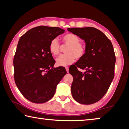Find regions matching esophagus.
<instances>
[{
    "instance_id": "1",
    "label": "esophagus",
    "mask_w": 129,
    "mask_h": 129,
    "mask_svg": "<svg viewBox=\"0 0 129 129\" xmlns=\"http://www.w3.org/2000/svg\"><path fill=\"white\" fill-rule=\"evenodd\" d=\"M65 69H66V71L67 72V73L69 72V68L68 67H66L65 68Z\"/></svg>"
}]
</instances>
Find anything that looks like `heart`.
<instances>
[{"label": "heart", "mask_w": 129, "mask_h": 129, "mask_svg": "<svg viewBox=\"0 0 129 129\" xmlns=\"http://www.w3.org/2000/svg\"><path fill=\"white\" fill-rule=\"evenodd\" d=\"M64 43L69 45L66 49L67 54L60 55L56 58V64L58 66L65 67L73 63L76 58L80 59L84 56L85 53V47L80 43V38L75 34H68L63 36ZM60 44L57 38H54L51 41L49 45V49L54 56L59 53Z\"/></svg>", "instance_id": "heart-1"}]
</instances>
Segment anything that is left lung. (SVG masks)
<instances>
[{
	"label": "left lung",
	"mask_w": 129,
	"mask_h": 129,
	"mask_svg": "<svg viewBox=\"0 0 129 129\" xmlns=\"http://www.w3.org/2000/svg\"><path fill=\"white\" fill-rule=\"evenodd\" d=\"M67 30L85 43L84 56L69 68V72L73 77L72 94L80 104L95 103L105 94L114 78L115 56L112 43L95 28H69ZM78 67L86 72L81 73Z\"/></svg>",
	"instance_id": "obj_1"
}]
</instances>
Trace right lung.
Masks as SVG:
<instances>
[{
	"mask_svg": "<svg viewBox=\"0 0 129 129\" xmlns=\"http://www.w3.org/2000/svg\"><path fill=\"white\" fill-rule=\"evenodd\" d=\"M64 32L58 27L40 25L19 39L14 58V79L19 91L29 101H48L67 74L64 67H53L56 61L49 49L52 39Z\"/></svg>",
	"mask_w": 129,
	"mask_h": 129,
	"instance_id": "right-lung-1",
	"label": "right lung"
}]
</instances>
